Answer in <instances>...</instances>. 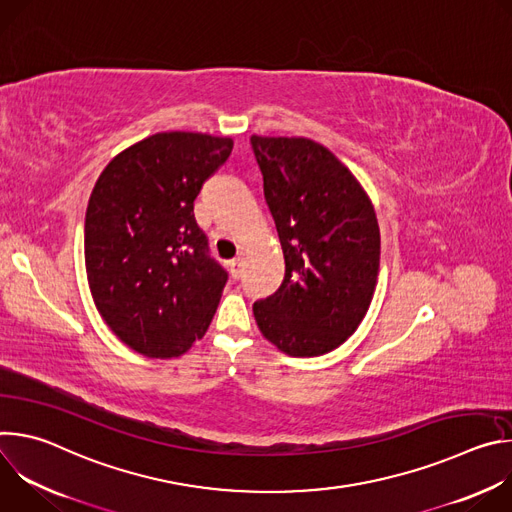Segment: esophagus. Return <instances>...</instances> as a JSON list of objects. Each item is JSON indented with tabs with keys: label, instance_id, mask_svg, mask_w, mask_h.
Returning <instances> with one entry per match:
<instances>
[{
	"label": "esophagus",
	"instance_id": "34e87169",
	"mask_svg": "<svg viewBox=\"0 0 512 512\" xmlns=\"http://www.w3.org/2000/svg\"><path fill=\"white\" fill-rule=\"evenodd\" d=\"M229 267H231V275H233L235 279H239L241 273H243V261L237 257V259H233V261L229 263Z\"/></svg>",
	"mask_w": 512,
	"mask_h": 512
}]
</instances>
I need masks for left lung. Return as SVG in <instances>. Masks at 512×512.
Returning <instances> with one entry per match:
<instances>
[{"instance_id": "8db88e82", "label": "left lung", "mask_w": 512, "mask_h": 512, "mask_svg": "<svg viewBox=\"0 0 512 512\" xmlns=\"http://www.w3.org/2000/svg\"><path fill=\"white\" fill-rule=\"evenodd\" d=\"M285 275L253 304L263 336L289 356L340 346L367 314L379 275L375 208L350 170L306 137H251Z\"/></svg>"}]
</instances>
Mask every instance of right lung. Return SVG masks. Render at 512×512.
<instances>
[{
  "instance_id": "1",
  "label": "right lung",
  "mask_w": 512,
  "mask_h": 512,
  "mask_svg": "<svg viewBox=\"0 0 512 512\" xmlns=\"http://www.w3.org/2000/svg\"><path fill=\"white\" fill-rule=\"evenodd\" d=\"M231 137L168 131L137 141L99 176L85 218L95 306L129 348L178 356L200 340L229 281L194 218Z\"/></svg>"
}]
</instances>
